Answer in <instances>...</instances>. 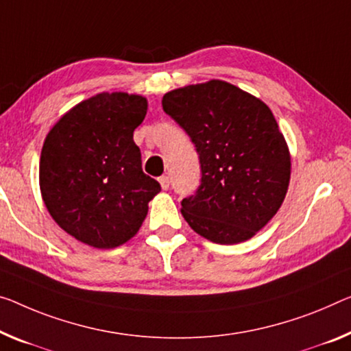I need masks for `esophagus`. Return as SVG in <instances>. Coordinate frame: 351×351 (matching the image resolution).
Returning <instances> with one entry per match:
<instances>
[{
  "instance_id": "1",
  "label": "esophagus",
  "mask_w": 351,
  "mask_h": 351,
  "mask_svg": "<svg viewBox=\"0 0 351 351\" xmlns=\"http://www.w3.org/2000/svg\"><path fill=\"white\" fill-rule=\"evenodd\" d=\"M160 185H161V188H163V190H168L169 185H171L169 177L168 176H161L160 177Z\"/></svg>"
}]
</instances>
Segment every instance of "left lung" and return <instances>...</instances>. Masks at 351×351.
I'll return each instance as SVG.
<instances>
[{
  "label": "left lung",
  "mask_w": 351,
  "mask_h": 351,
  "mask_svg": "<svg viewBox=\"0 0 351 351\" xmlns=\"http://www.w3.org/2000/svg\"><path fill=\"white\" fill-rule=\"evenodd\" d=\"M161 105L201 163L197 190L182 201L183 218L215 243L251 239L276 215L290 180V154L273 112L219 80L171 90Z\"/></svg>",
  "instance_id": "1"
}]
</instances>
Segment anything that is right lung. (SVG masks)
Segmentation results:
<instances>
[{"label":"right lung","mask_w":351,"mask_h":351,"mask_svg":"<svg viewBox=\"0 0 351 351\" xmlns=\"http://www.w3.org/2000/svg\"><path fill=\"white\" fill-rule=\"evenodd\" d=\"M147 100L125 93L90 97L64 114L40 154V191L59 228L108 250L136 234L160 183L143 172L133 132Z\"/></svg>","instance_id":"1"}]
</instances>
